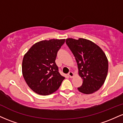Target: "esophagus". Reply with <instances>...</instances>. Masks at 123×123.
<instances>
[{
	"mask_svg": "<svg viewBox=\"0 0 123 123\" xmlns=\"http://www.w3.org/2000/svg\"><path fill=\"white\" fill-rule=\"evenodd\" d=\"M68 75L70 78H72L73 76H74V73H73L72 72H69L68 73Z\"/></svg>",
	"mask_w": 123,
	"mask_h": 123,
	"instance_id": "1",
	"label": "esophagus"
}]
</instances>
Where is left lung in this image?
I'll use <instances>...</instances> for the list:
<instances>
[{"label":"left lung","instance_id":"obj_1","mask_svg":"<svg viewBox=\"0 0 123 123\" xmlns=\"http://www.w3.org/2000/svg\"><path fill=\"white\" fill-rule=\"evenodd\" d=\"M66 43L77 63L79 74L83 84L80 92L92 94L102 87L108 72V61L105 53L94 42L83 38H68Z\"/></svg>","mask_w":123,"mask_h":123}]
</instances>
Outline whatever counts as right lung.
<instances>
[{
  "mask_svg": "<svg viewBox=\"0 0 123 123\" xmlns=\"http://www.w3.org/2000/svg\"><path fill=\"white\" fill-rule=\"evenodd\" d=\"M65 41V39H50L37 42L24 56L22 75L29 88L39 95L53 94L64 80L55 61L58 51Z\"/></svg>",
  "mask_w": 123,
  "mask_h": 123,
  "instance_id": "1",
  "label": "right lung"
}]
</instances>
